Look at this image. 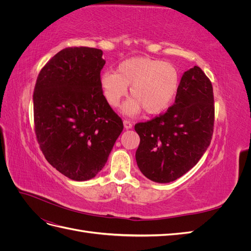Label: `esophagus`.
I'll use <instances>...</instances> for the list:
<instances>
[{
    "label": "esophagus",
    "mask_w": 251,
    "mask_h": 251,
    "mask_svg": "<svg viewBox=\"0 0 251 251\" xmlns=\"http://www.w3.org/2000/svg\"><path fill=\"white\" fill-rule=\"evenodd\" d=\"M124 126H125V128H132V126H133V124L131 123L130 120H127V119H125L124 120Z\"/></svg>",
    "instance_id": "1"
}]
</instances>
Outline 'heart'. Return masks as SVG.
Returning a JSON list of instances; mask_svg holds the SVG:
<instances>
[{"mask_svg": "<svg viewBox=\"0 0 251 251\" xmlns=\"http://www.w3.org/2000/svg\"><path fill=\"white\" fill-rule=\"evenodd\" d=\"M177 68L171 63L150 57L128 58L119 64L115 72H104L100 86L108 103L119 105L130 87L132 97L123 107L128 115L144 110L150 115L163 112L174 100L179 89Z\"/></svg>", "mask_w": 251, "mask_h": 251, "instance_id": "heart-1", "label": "heart"}]
</instances>
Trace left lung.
I'll return each mask as SVG.
<instances>
[{
    "instance_id": "8db88e82",
    "label": "left lung",
    "mask_w": 251,
    "mask_h": 251,
    "mask_svg": "<svg viewBox=\"0 0 251 251\" xmlns=\"http://www.w3.org/2000/svg\"><path fill=\"white\" fill-rule=\"evenodd\" d=\"M215 104L209 78L195 66L184 72L174 104L165 113L135 125L140 137L136 161L151 181L169 183L198 163L209 147Z\"/></svg>"
}]
</instances>
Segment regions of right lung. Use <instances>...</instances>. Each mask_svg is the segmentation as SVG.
Here are the masks:
<instances>
[{"label": "right lung", "instance_id": "right-lung-1", "mask_svg": "<svg viewBox=\"0 0 251 251\" xmlns=\"http://www.w3.org/2000/svg\"><path fill=\"white\" fill-rule=\"evenodd\" d=\"M102 51L89 47L60 50L37 76L33 93L36 140L47 161L75 181L94 178L107 163L121 118L100 86Z\"/></svg>", "mask_w": 251, "mask_h": 251}]
</instances>
